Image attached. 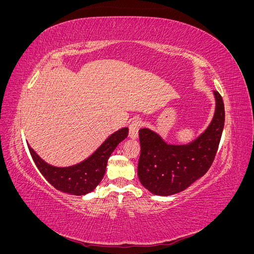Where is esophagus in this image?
<instances>
[{"mask_svg": "<svg viewBox=\"0 0 254 254\" xmlns=\"http://www.w3.org/2000/svg\"><path fill=\"white\" fill-rule=\"evenodd\" d=\"M142 127V122L140 120H132L129 124V136L131 139H136L139 135V130Z\"/></svg>", "mask_w": 254, "mask_h": 254, "instance_id": "obj_1", "label": "esophagus"}]
</instances>
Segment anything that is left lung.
Masks as SVG:
<instances>
[{"label": "left lung", "instance_id": "8db88e82", "mask_svg": "<svg viewBox=\"0 0 254 254\" xmlns=\"http://www.w3.org/2000/svg\"><path fill=\"white\" fill-rule=\"evenodd\" d=\"M216 111L211 125L189 145L166 144L149 129H140L141 156L137 175L152 194L170 196L189 188L210 170L216 156L225 125V106L221 95L214 91Z\"/></svg>", "mask_w": 254, "mask_h": 254}]
</instances>
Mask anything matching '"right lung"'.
I'll return each mask as SVG.
<instances>
[{"mask_svg": "<svg viewBox=\"0 0 254 254\" xmlns=\"http://www.w3.org/2000/svg\"><path fill=\"white\" fill-rule=\"evenodd\" d=\"M127 136L128 128H123L110 135L86 161L64 168L49 165L29 146L28 148L38 170L54 188L64 193L80 196L90 193L98 186L106 173L111 153Z\"/></svg>", "mask_w": 254, "mask_h": 254, "instance_id": "1", "label": "right lung"}]
</instances>
